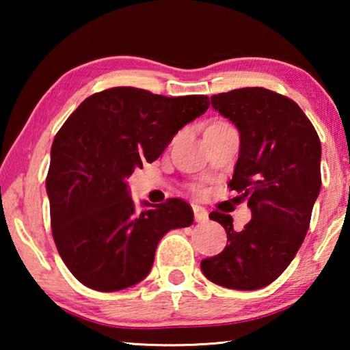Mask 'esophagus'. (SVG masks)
<instances>
[{"instance_id":"esophagus-1","label":"esophagus","mask_w":350,"mask_h":350,"mask_svg":"<svg viewBox=\"0 0 350 350\" xmlns=\"http://www.w3.org/2000/svg\"><path fill=\"white\" fill-rule=\"evenodd\" d=\"M193 211H194V219L198 222H205L208 219V211H206L204 206L200 205H193Z\"/></svg>"}]
</instances>
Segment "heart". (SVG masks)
<instances>
[{
	"instance_id": "1",
	"label": "heart",
	"mask_w": 350,
	"mask_h": 350,
	"mask_svg": "<svg viewBox=\"0 0 350 350\" xmlns=\"http://www.w3.org/2000/svg\"><path fill=\"white\" fill-rule=\"evenodd\" d=\"M213 125H227V123H224V122H216V123H213ZM213 125H210V126H213Z\"/></svg>"
}]
</instances>
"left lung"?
<instances>
[{"label":"left lung","instance_id":"left-lung-1","mask_svg":"<svg viewBox=\"0 0 350 350\" xmlns=\"http://www.w3.org/2000/svg\"><path fill=\"white\" fill-rule=\"evenodd\" d=\"M211 106L239 129V159L228 187L248 198L252 221L236 230L232 216L211 211L228 244L202 259L200 269L217 286L262 288L288 267L309 230L321 189V142L292 98L265 88L217 94Z\"/></svg>","mask_w":350,"mask_h":350}]
</instances>
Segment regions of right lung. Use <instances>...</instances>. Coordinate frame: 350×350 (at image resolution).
Segmentation results:
<instances>
[{
	"instance_id": "right-lung-1",
	"label": "right lung",
	"mask_w": 350,
	"mask_h": 350,
	"mask_svg": "<svg viewBox=\"0 0 350 350\" xmlns=\"http://www.w3.org/2000/svg\"><path fill=\"white\" fill-rule=\"evenodd\" d=\"M208 106L206 96L117 86L83 100L57 133L46 177L52 236L86 287L117 292L140 282L162 236L193 224V208L179 198L135 210L126 177L156 161Z\"/></svg>"
}]
</instances>
